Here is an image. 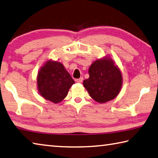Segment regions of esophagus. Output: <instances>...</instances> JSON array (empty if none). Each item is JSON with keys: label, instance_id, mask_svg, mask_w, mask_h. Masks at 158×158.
I'll return each mask as SVG.
<instances>
[{"label": "esophagus", "instance_id": "obj_1", "mask_svg": "<svg viewBox=\"0 0 158 158\" xmlns=\"http://www.w3.org/2000/svg\"><path fill=\"white\" fill-rule=\"evenodd\" d=\"M83 80H84V78H83V77H80L79 79H76V81L78 83H81L83 81Z\"/></svg>", "mask_w": 158, "mask_h": 158}]
</instances>
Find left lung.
Instances as JSON below:
<instances>
[{"mask_svg": "<svg viewBox=\"0 0 158 158\" xmlns=\"http://www.w3.org/2000/svg\"><path fill=\"white\" fill-rule=\"evenodd\" d=\"M88 73L90 77L83 84L96 102L103 104L113 100L119 93L122 75L111 59H97L89 68Z\"/></svg>", "mask_w": 158, "mask_h": 158, "instance_id": "8db88e82", "label": "left lung"}]
</instances>
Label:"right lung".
Masks as SVG:
<instances>
[{"label":"right lung","instance_id":"1","mask_svg":"<svg viewBox=\"0 0 158 158\" xmlns=\"http://www.w3.org/2000/svg\"><path fill=\"white\" fill-rule=\"evenodd\" d=\"M74 84L64 65L58 61H48L39 70L37 85L44 99L55 103L61 102L67 96L70 87Z\"/></svg>","mask_w":158,"mask_h":158}]
</instances>
